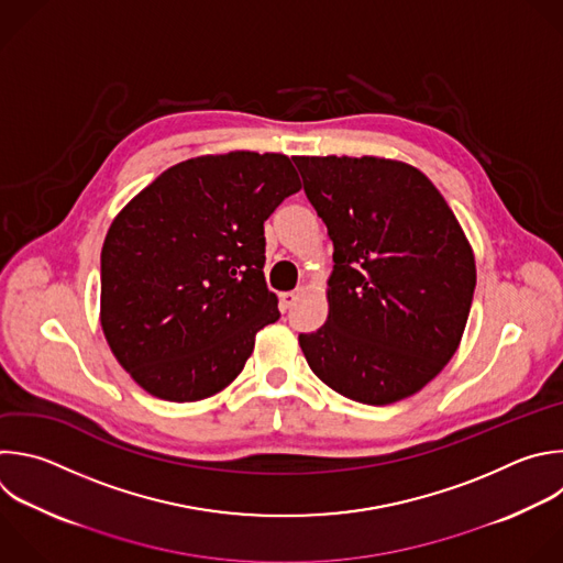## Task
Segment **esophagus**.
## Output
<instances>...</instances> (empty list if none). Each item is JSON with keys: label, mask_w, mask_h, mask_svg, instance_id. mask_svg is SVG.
<instances>
[{"label": "esophagus", "mask_w": 563, "mask_h": 563, "mask_svg": "<svg viewBox=\"0 0 563 563\" xmlns=\"http://www.w3.org/2000/svg\"><path fill=\"white\" fill-rule=\"evenodd\" d=\"M305 294V289L302 287H298V289H294V291H285V294H280V307L283 309H289L300 296Z\"/></svg>", "instance_id": "1"}]
</instances>
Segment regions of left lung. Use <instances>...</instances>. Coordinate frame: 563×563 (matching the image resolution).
<instances>
[{
    "label": "left lung",
    "mask_w": 563,
    "mask_h": 563,
    "mask_svg": "<svg viewBox=\"0 0 563 563\" xmlns=\"http://www.w3.org/2000/svg\"><path fill=\"white\" fill-rule=\"evenodd\" d=\"M333 243L327 322L300 333L316 376L385 407L427 387L457 351L475 291L473 247L438 187L380 156H294Z\"/></svg>",
    "instance_id": "obj_1"
}]
</instances>
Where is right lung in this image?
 Wrapping results in <instances>:
<instances>
[{
    "label": "right lung",
    "mask_w": 563,
    "mask_h": 563,
    "mask_svg": "<svg viewBox=\"0 0 563 563\" xmlns=\"http://www.w3.org/2000/svg\"><path fill=\"white\" fill-rule=\"evenodd\" d=\"M300 187L285 154H203L167 167L114 217L99 318L141 389L199 402L236 380L256 333L280 318L263 223Z\"/></svg>",
    "instance_id": "obj_1"
}]
</instances>
